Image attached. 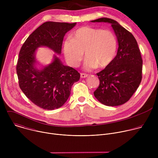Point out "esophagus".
<instances>
[{
	"label": "esophagus",
	"instance_id": "esophagus-1",
	"mask_svg": "<svg viewBox=\"0 0 158 158\" xmlns=\"http://www.w3.org/2000/svg\"><path fill=\"white\" fill-rule=\"evenodd\" d=\"M88 75L87 74H84V73H81V78H85L86 77H87Z\"/></svg>",
	"mask_w": 158,
	"mask_h": 158
}]
</instances>
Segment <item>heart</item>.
I'll return each mask as SVG.
<instances>
[{
    "instance_id": "obj_1",
    "label": "heart",
    "mask_w": 158,
    "mask_h": 158,
    "mask_svg": "<svg viewBox=\"0 0 158 158\" xmlns=\"http://www.w3.org/2000/svg\"><path fill=\"white\" fill-rule=\"evenodd\" d=\"M117 48V38L113 32L88 26L76 30L72 39L64 43L65 59L73 67L80 64L85 52L84 68L87 70L107 67L113 61Z\"/></svg>"
}]
</instances>
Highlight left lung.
Instances as JSON below:
<instances>
[{
    "mask_svg": "<svg viewBox=\"0 0 158 158\" xmlns=\"http://www.w3.org/2000/svg\"><path fill=\"white\" fill-rule=\"evenodd\" d=\"M91 22L110 24L119 45L113 61L96 74L100 82L94 92V96L106 106L122 105L136 92L142 79L143 59L137 41L113 19L102 17Z\"/></svg>",
    "mask_w": 158,
    "mask_h": 158,
    "instance_id": "1",
    "label": "left lung"
}]
</instances>
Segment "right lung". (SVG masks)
<instances>
[{"mask_svg": "<svg viewBox=\"0 0 158 158\" xmlns=\"http://www.w3.org/2000/svg\"><path fill=\"white\" fill-rule=\"evenodd\" d=\"M76 24L44 22L28 37L20 50L16 66L19 87L28 99L42 109L53 110L63 106L70 96L72 85L79 80L80 74L63 65L56 56L50 64L37 69L35 51L45 46L60 54L65 34Z\"/></svg>", "mask_w": 158, "mask_h": 158, "instance_id": "obj_1", "label": "right lung"}]
</instances>
